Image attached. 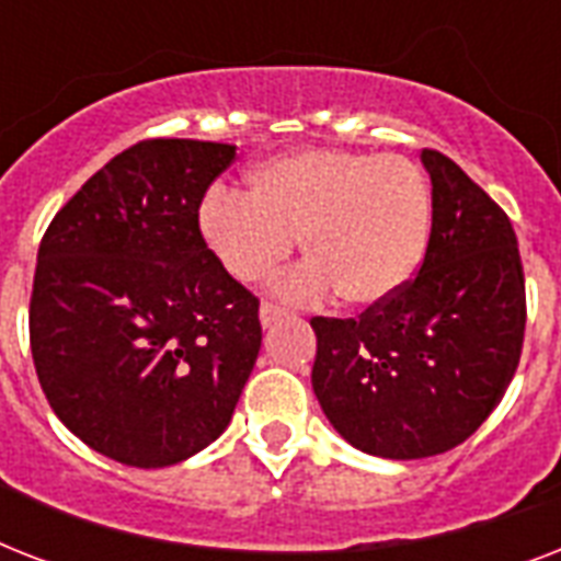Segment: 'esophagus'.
Here are the masks:
<instances>
[{"label": "esophagus", "mask_w": 561, "mask_h": 561, "mask_svg": "<svg viewBox=\"0 0 561 561\" xmlns=\"http://www.w3.org/2000/svg\"><path fill=\"white\" fill-rule=\"evenodd\" d=\"M282 317H285V311L276 306H271V302H264V306L259 308V320H262L264 329H271V325L276 323V320H282Z\"/></svg>", "instance_id": "esophagus-1"}]
</instances>
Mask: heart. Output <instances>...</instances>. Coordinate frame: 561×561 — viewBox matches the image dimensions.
Instances as JSON below:
<instances>
[{
    "mask_svg": "<svg viewBox=\"0 0 561 561\" xmlns=\"http://www.w3.org/2000/svg\"><path fill=\"white\" fill-rule=\"evenodd\" d=\"M197 227L220 267L241 285L271 279L302 244L308 264L279 294L306 302L337 290L352 308L399 294L431 236V186L404 157L297 151L262 162L250 192L206 194Z\"/></svg>",
    "mask_w": 561,
    "mask_h": 561,
    "instance_id": "b5f03b06",
    "label": "heart"
}]
</instances>
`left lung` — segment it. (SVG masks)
I'll use <instances>...</instances> for the list:
<instances>
[{
	"label": "left lung",
	"mask_w": 561,
	"mask_h": 561,
	"mask_svg": "<svg viewBox=\"0 0 561 561\" xmlns=\"http://www.w3.org/2000/svg\"><path fill=\"white\" fill-rule=\"evenodd\" d=\"M431 174V238L416 279L358 320L314 317V396L358 451L422 460L478 431L513 381L527 299L506 211L445 153Z\"/></svg>",
	"instance_id": "obj_1"
}]
</instances>
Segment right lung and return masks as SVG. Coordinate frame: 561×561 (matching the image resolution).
Masks as SVG:
<instances>
[{
	"mask_svg": "<svg viewBox=\"0 0 561 561\" xmlns=\"http://www.w3.org/2000/svg\"><path fill=\"white\" fill-rule=\"evenodd\" d=\"M236 145L145 139L95 171L39 241L28 332L39 387L92 451L136 469L227 431L262 350L259 299L197 227Z\"/></svg>",
	"mask_w": 561,
	"mask_h": 561,
	"instance_id": "add662e5",
	"label": "right lung"
}]
</instances>
